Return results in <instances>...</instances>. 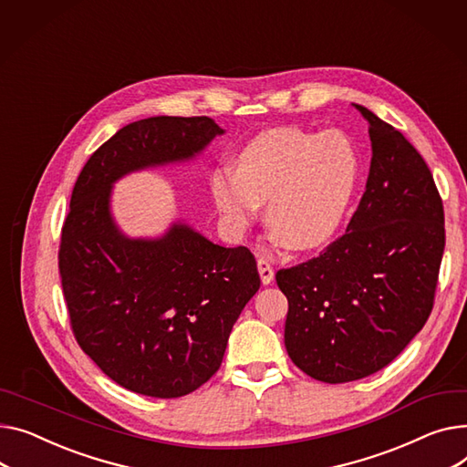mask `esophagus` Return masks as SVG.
I'll return each mask as SVG.
<instances>
[{
  "label": "esophagus",
  "instance_id": "34e87169",
  "mask_svg": "<svg viewBox=\"0 0 467 467\" xmlns=\"http://www.w3.org/2000/svg\"><path fill=\"white\" fill-rule=\"evenodd\" d=\"M257 268H259V274H261V282H263L265 285H268V284L274 282V268H272V265H270L268 259L261 257V259L257 261Z\"/></svg>",
  "mask_w": 467,
  "mask_h": 467
}]
</instances>
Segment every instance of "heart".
<instances>
[{"label": "heart", "instance_id": "heart-1", "mask_svg": "<svg viewBox=\"0 0 467 467\" xmlns=\"http://www.w3.org/2000/svg\"><path fill=\"white\" fill-rule=\"evenodd\" d=\"M360 174L355 146L341 133L279 128L238 153V169L217 167L210 195L227 233L240 234L266 202L270 233L289 247L328 242L344 225Z\"/></svg>", "mask_w": 467, "mask_h": 467}]
</instances>
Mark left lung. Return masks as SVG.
<instances>
[{"mask_svg": "<svg viewBox=\"0 0 467 467\" xmlns=\"http://www.w3.org/2000/svg\"><path fill=\"white\" fill-rule=\"evenodd\" d=\"M371 163L348 231L327 250L275 274L287 296L285 348L323 383L390 364L428 321L445 250V215L415 146L362 105Z\"/></svg>", "mask_w": 467, "mask_h": 467, "instance_id": "8db88e82", "label": "left lung"}]
</instances>
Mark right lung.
I'll use <instances>...</instances> for the list:
<instances>
[{
	"mask_svg": "<svg viewBox=\"0 0 467 467\" xmlns=\"http://www.w3.org/2000/svg\"><path fill=\"white\" fill-rule=\"evenodd\" d=\"M225 131L208 116H153L91 153L61 229L59 275L82 351L119 387L180 398L222 366L229 334L259 291L254 254L176 222L160 238H130L110 212L130 172L183 163Z\"/></svg>",
	"mask_w": 467,
	"mask_h": 467,
	"instance_id": "add662e5",
	"label": "right lung"
}]
</instances>
